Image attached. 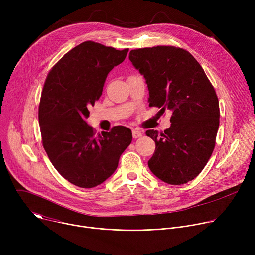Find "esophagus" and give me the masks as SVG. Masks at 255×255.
Listing matches in <instances>:
<instances>
[{"label": "esophagus", "instance_id": "1", "mask_svg": "<svg viewBox=\"0 0 255 255\" xmlns=\"http://www.w3.org/2000/svg\"><path fill=\"white\" fill-rule=\"evenodd\" d=\"M132 135H133V138H139L142 136V132L139 129H133Z\"/></svg>", "mask_w": 255, "mask_h": 255}]
</instances>
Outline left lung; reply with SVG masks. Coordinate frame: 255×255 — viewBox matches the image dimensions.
<instances>
[{"label": "left lung", "instance_id": "obj_1", "mask_svg": "<svg viewBox=\"0 0 255 255\" xmlns=\"http://www.w3.org/2000/svg\"><path fill=\"white\" fill-rule=\"evenodd\" d=\"M129 59L146 80L149 107L172 111L164 132L147 130L155 142L150 170L169 185L193 180L210 159L219 128V101L201 64L187 50L159 45L131 50Z\"/></svg>", "mask_w": 255, "mask_h": 255}]
</instances>
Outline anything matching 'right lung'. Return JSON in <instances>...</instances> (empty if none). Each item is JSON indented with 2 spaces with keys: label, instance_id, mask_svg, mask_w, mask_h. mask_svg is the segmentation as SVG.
I'll list each match as a JSON object with an SVG mask.
<instances>
[{
  "label": "right lung",
  "instance_id": "right-lung-1",
  "mask_svg": "<svg viewBox=\"0 0 255 255\" xmlns=\"http://www.w3.org/2000/svg\"><path fill=\"white\" fill-rule=\"evenodd\" d=\"M128 50L85 41L65 53L46 77L38 109L43 147L55 169L80 188L97 187L111 176L132 141L127 127L96 134L86 122L108 74Z\"/></svg>",
  "mask_w": 255,
  "mask_h": 255
}]
</instances>
